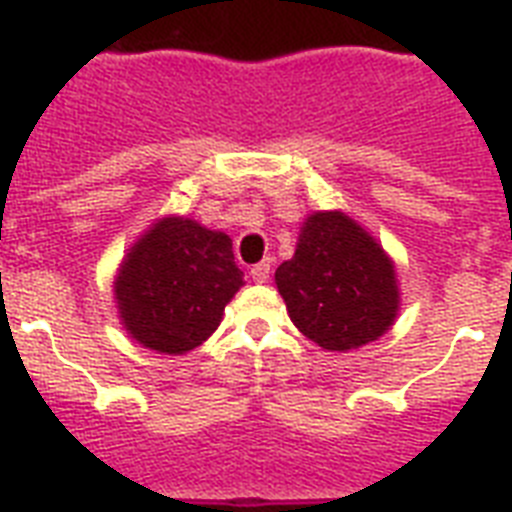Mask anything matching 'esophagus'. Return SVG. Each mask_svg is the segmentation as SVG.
Listing matches in <instances>:
<instances>
[{"label": "esophagus", "instance_id": "34e87169", "mask_svg": "<svg viewBox=\"0 0 512 512\" xmlns=\"http://www.w3.org/2000/svg\"><path fill=\"white\" fill-rule=\"evenodd\" d=\"M249 276H252V281H257V284H265V281H268V276H271V263H268V260H263V263L252 265Z\"/></svg>", "mask_w": 512, "mask_h": 512}]
</instances>
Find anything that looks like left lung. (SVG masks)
<instances>
[{"label":"left lung","mask_w":512,"mask_h":512,"mask_svg":"<svg viewBox=\"0 0 512 512\" xmlns=\"http://www.w3.org/2000/svg\"><path fill=\"white\" fill-rule=\"evenodd\" d=\"M276 287L292 324L332 353L380 340L401 308L393 257L340 209L305 217L295 255L276 268Z\"/></svg>","instance_id":"obj_1"}]
</instances>
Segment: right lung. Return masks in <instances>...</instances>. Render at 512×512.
I'll return each instance as SVG.
<instances>
[{
	"label": "right lung",
	"instance_id": "1",
	"mask_svg": "<svg viewBox=\"0 0 512 512\" xmlns=\"http://www.w3.org/2000/svg\"><path fill=\"white\" fill-rule=\"evenodd\" d=\"M244 287L233 244L191 217H159L124 255L114 279L119 321L143 348L183 356L223 321Z\"/></svg>",
	"mask_w": 512,
	"mask_h": 512
}]
</instances>
